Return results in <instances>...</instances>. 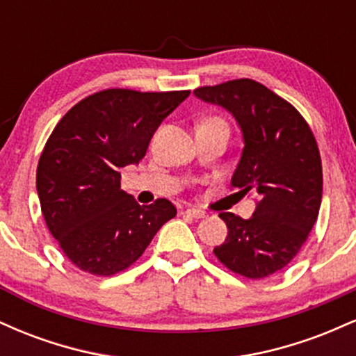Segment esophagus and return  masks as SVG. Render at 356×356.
<instances>
[{"label":"esophagus","instance_id":"34e87169","mask_svg":"<svg viewBox=\"0 0 356 356\" xmlns=\"http://www.w3.org/2000/svg\"><path fill=\"white\" fill-rule=\"evenodd\" d=\"M184 212H186L187 216H191V218H194V219H202V218H206V216H207L204 211L194 209V207H189V209H186Z\"/></svg>","mask_w":356,"mask_h":356}]
</instances>
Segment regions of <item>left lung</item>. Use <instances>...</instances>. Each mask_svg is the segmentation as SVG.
Returning <instances> with one entry per match:
<instances>
[{"label": "left lung", "instance_id": "1", "mask_svg": "<svg viewBox=\"0 0 356 356\" xmlns=\"http://www.w3.org/2000/svg\"><path fill=\"white\" fill-rule=\"evenodd\" d=\"M194 93L238 120L244 149L231 187L259 197L251 219L220 212L227 238L214 254L236 275L263 280L291 263L318 219L323 170L316 138L303 115L259 81L229 80Z\"/></svg>", "mask_w": 356, "mask_h": 356}]
</instances>
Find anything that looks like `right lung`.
Returning <instances> with one entry per match:
<instances>
[{
  "label": "right lung",
  "instance_id": "1",
  "mask_svg": "<svg viewBox=\"0 0 356 356\" xmlns=\"http://www.w3.org/2000/svg\"><path fill=\"white\" fill-rule=\"evenodd\" d=\"M189 93L102 90L73 105L53 129L40 155L36 191L51 236L81 271L112 276L130 268L177 214L167 199L140 206L120 189V169L144 159L157 127Z\"/></svg>",
  "mask_w": 356,
  "mask_h": 356
}]
</instances>
